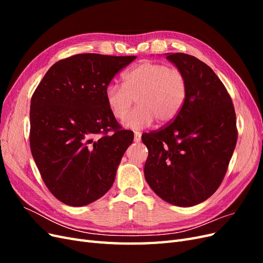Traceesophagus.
I'll list each match as a JSON object with an SVG mask.
<instances>
[{
    "instance_id": "1",
    "label": "esophagus",
    "mask_w": 263,
    "mask_h": 263,
    "mask_svg": "<svg viewBox=\"0 0 263 263\" xmlns=\"http://www.w3.org/2000/svg\"><path fill=\"white\" fill-rule=\"evenodd\" d=\"M141 139V134L139 132H135L134 133V141L135 142H139Z\"/></svg>"
}]
</instances>
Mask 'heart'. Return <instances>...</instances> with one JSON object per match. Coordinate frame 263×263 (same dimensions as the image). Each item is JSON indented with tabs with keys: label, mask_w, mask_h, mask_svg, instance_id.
I'll use <instances>...</instances> for the list:
<instances>
[{
	"label": "heart",
	"mask_w": 263,
	"mask_h": 263,
	"mask_svg": "<svg viewBox=\"0 0 263 263\" xmlns=\"http://www.w3.org/2000/svg\"><path fill=\"white\" fill-rule=\"evenodd\" d=\"M186 78L181 70L164 63L146 61L127 70L123 84L110 83L105 89V102L114 118H123L136 99L137 107L123 119V125L141 129L154 123L168 124L184 105Z\"/></svg>",
	"instance_id": "obj_1"
}]
</instances>
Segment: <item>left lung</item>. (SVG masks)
Masks as SVG:
<instances>
[{
	"mask_svg": "<svg viewBox=\"0 0 263 263\" xmlns=\"http://www.w3.org/2000/svg\"><path fill=\"white\" fill-rule=\"evenodd\" d=\"M186 78L184 105L161 130L142 135L149 155L145 178L163 201L181 208L212 196L225 177L237 142L232 99L214 71L186 53H165Z\"/></svg>",
	"mask_w": 263,
	"mask_h": 263,
	"instance_id": "left-lung-1",
	"label": "left lung"
}]
</instances>
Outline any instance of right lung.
<instances>
[{
  "label": "right lung",
  "instance_id": "obj_1",
  "mask_svg": "<svg viewBox=\"0 0 263 263\" xmlns=\"http://www.w3.org/2000/svg\"><path fill=\"white\" fill-rule=\"evenodd\" d=\"M136 58L72 55L51 66L33 94L31 155L46 186L60 202L76 208L91 204L113 185L134 134L118 128L105 89Z\"/></svg>",
  "mask_w": 263,
  "mask_h": 263
}]
</instances>
